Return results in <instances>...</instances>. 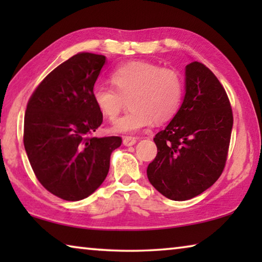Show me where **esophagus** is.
<instances>
[{"label":"esophagus","mask_w":262,"mask_h":262,"mask_svg":"<svg viewBox=\"0 0 262 262\" xmlns=\"http://www.w3.org/2000/svg\"><path fill=\"white\" fill-rule=\"evenodd\" d=\"M136 141H137L136 137L126 136V137H123L122 143H123V145H126V147H132V145H134L136 143Z\"/></svg>","instance_id":"obj_1"}]
</instances>
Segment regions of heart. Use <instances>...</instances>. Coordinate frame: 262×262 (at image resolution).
I'll list each match as a JSON object with an SVG mask.
<instances>
[{
  "label": "heart",
  "mask_w": 262,
  "mask_h": 262,
  "mask_svg": "<svg viewBox=\"0 0 262 262\" xmlns=\"http://www.w3.org/2000/svg\"><path fill=\"white\" fill-rule=\"evenodd\" d=\"M114 89L96 85L92 99L104 118L117 119L128 99L129 112L113 123L111 132L133 134L151 125L171 120L183 98V79L173 69L150 62H129L111 74Z\"/></svg>",
  "instance_id": "heart-1"
}]
</instances>
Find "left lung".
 <instances>
[{
    "instance_id": "left-lung-1",
    "label": "left lung",
    "mask_w": 262,
    "mask_h": 262,
    "mask_svg": "<svg viewBox=\"0 0 262 262\" xmlns=\"http://www.w3.org/2000/svg\"><path fill=\"white\" fill-rule=\"evenodd\" d=\"M232 125L224 88L205 64L190 62L183 104L154 139L158 152L147 168L150 184L174 201L205 192L223 172Z\"/></svg>"
}]
</instances>
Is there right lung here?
<instances>
[{"instance_id":"1","label":"right lung","mask_w":262,"mask_h":262,"mask_svg":"<svg viewBox=\"0 0 262 262\" xmlns=\"http://www.w3.org/2000/svg\"><path fill=\"white\" fill-rule=\"evenodd\" d=\"M106 57L78 53L35 89L26 106L24 147L35 177L67 201L88 198L103 184L121 137H94L103 115L92 90Z\"/></svg>"}]
</instances>
